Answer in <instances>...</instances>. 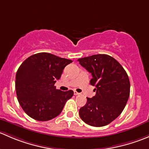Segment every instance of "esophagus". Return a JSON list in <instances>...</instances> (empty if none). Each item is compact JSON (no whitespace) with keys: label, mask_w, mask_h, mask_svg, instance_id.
I'll return each instance as SVG.
<instances>
[{"label":"esophagus","mask_w":149,"mask_h":149,"mask_svg":"<svg viewBox=\"0 0 149 149\" xmlns=\"http://www.w3.org/2000/svg\"><path fill=\"white\" fill-rule=\"evenodd\" d=\"M74 94H75V95H79V94H80V93L77 92L76 91H74Z\"/></svg>","instance_id":"34e87169"}]
</instances>
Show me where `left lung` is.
Masks as SVG:
<instances>
[{
	"label": "left lung",
	"instance_id": "1",
	"mask_svg": "<svg viewBox=\"0 0 149 149\" xmlns=\"http://www.w3.org/2000/svg\"><path fill=\"white\" fill-rule=\"evenodd\" d=\"M80 65L91 73L90 84L96 86V94L87 97L79 115L84 123L102 127L116 119L124 109L130 95L128 76L115 58L98 54L79 58Z\"/></svg>",
	"mask_w": 149,
	"mask_h": 149
}]
</instances>
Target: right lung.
I'll use <instances>...</instances> for the list:
<instances>
[{"mask_svg":"<svg viewBox=\"0 0 149 149\" xmlns=\"http://www.w3.org/2000/svg\"><path fill=\"white\" fill-rule=\"evenodd\" d=\"M71 60L47 52L29 57L19 66L16 75V95L23 110L33 119L47 121L58 116L73 91L56 89L66 65Z\"/></svg>","mask_w":149,"mask_h":149,"instance_id":"add662e5","label":"right lung"}]
</instances>
